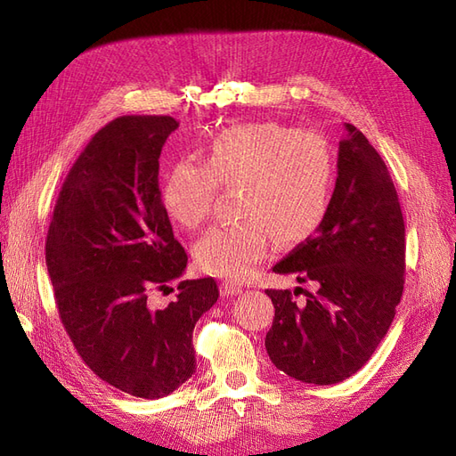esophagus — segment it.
Here are the masks:
<instances>
[{
    "label": "esophagus",
    "mask_w": 456,
    "mask_h": 456,
    "mask_svg": "<svg viewBox=\"0 0 456 456\" xmlns=\"http://www.w3.org/2000/svg\"><path fill=\"white\" fill-rule=\"evenodd\" d=\"M241 285H236V283H232V281H223L220 283V295L223 297H238V295H241Z\"/></svg>",
    "instance_id": "obj_1"
}]
</instances>
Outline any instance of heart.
<instances>
[{"label":"heart","instance_id":"obj_1","mask_svg":"<svg viewBox=\"0 0 456 456\" xmlns=\"http://www.w3.org/2000/svg\"><path fill=\"white\" fill-rule=\"evenodd\" d=\"M240 186L241 223L211 226L194 245L201 272L243 280L266 256L270 233L280 245L306 241L322 226L335 184V154L325 136L280 123H247L218 133L205 161L183 159L161 190L173 223L196 228L218 191Z\"/></svg>","mask_w":456,"mask_h":456}]
</instances>
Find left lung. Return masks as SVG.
I'll use <instances>...</instances> for the list:
<instances>
[{"mask_svg":"<svg viewBox=\"0 0 456 456\" xmlns=\"http://www.w3.org/2000/svg\"><path fill=\"white\" fill-rule=\"evenodd\" d=\"M344 127L322 226L272 268L314 281L317 291H306L302 305L287 289L266 291L275 308L265 340L272 363L320 386L342 382L369 362L403 293L405 223L392 176L365 134L352 123Z\"/></svg>","mask_w":456,"mask_h":456,"instance_id":"1","label":"left lung"}]
</instances>
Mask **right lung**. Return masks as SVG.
Segmentation results:
<instances>
[{"label": "right lung", "mask_w": 456, "mask_h": 456, "mask_svg": "<svg viewBox=\"0 0 456 456\" xmlns=\"http://www.w3.org/2000/svg\"><path fill=\"white\" fill-rule=\"evenodd\" d=\"M171 116H123L96 133L54 205L45 262L61 322L81 360L134 397L159 399L196 372L191 333L218 298L213 278L186 280L165 308L188 256L173 236L159 190Z\"/></svg>", "instance_id": "add662e5"}]
</instances>
